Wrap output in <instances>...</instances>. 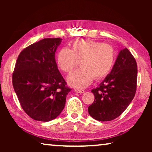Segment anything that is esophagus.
<instances>
[{"label": "esophagus", "mask_w": 152, "mask_h": 152, "mask_svg": "<svg viewBox=\"0 0 152 152\" xmlns=\"http://www.w3.org/2000/svg\"><path fill=\"white\" fill-rule=\"evenodd\" d=\"M75 92L79 93H84L85 92V91L82 90V89H75Z\"/></svg>", "instance_id": "esophagus-1"}]
</instances>
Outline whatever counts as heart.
I'll use <instances>...</instances> for the list:
<instances>
[{
  "instance_id": "heart-1",
  "label": "heart",
  "mask_w": 152,
  "mask_h": 152,
  "mask_svg": "<svg viewBox=\"0 0 152 152\" xmlns=\"http://www.w3.org/2000/svg\"><path fill=\"white\" fill-rule=\"evenodd\" d=\"M115 60L113 47L90 39L75 41L72 49L63 48L57 56V62L60 69L70 73L79 64L82 67L70 74L68 82L75 88L88 86L94 78L104 79L111 72Z\"/></svg>"
}]
</instances>
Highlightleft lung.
Wrapping results in <instances>:
<instances>
[{
  "label": "left lung",
  "mask_w": 152,
  "mask_h": 152,
  "mask_svg": "<svg viewBox=\"0 0 152 152\" xmlns=\"http://www.w3.org/2000/svg\"><path fill=\"white\" fill-rule=\"evenodd\" d=\"M136 61L127 48L120 50L111 72L93 89L94 102L88 113L99 121H110L123 113L132 102L137 87Z\"/></svg>",
  "instance_id": "1"
}]
</instances>
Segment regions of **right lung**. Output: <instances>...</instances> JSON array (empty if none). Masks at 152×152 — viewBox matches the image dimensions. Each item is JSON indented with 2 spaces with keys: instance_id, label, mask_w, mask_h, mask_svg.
I'll list each match as a JSON object with an SVG mask.
<instances>
[{
  "instance_id": "obj_1",
  "label": "right lung",
  "mask_w": 152,
  "mask_h": 152,
  "mask_svg": "<svg viewBox=\"0 0 152 152\" xmlns=\"http://www.w3.org/2000/svg\"><path fill=\"white\" fill-rule=\"evenodd\" d=\"M60 38H46L20 52L12 84L23 111L31 118L48 122L61 113L71 91L57 68L55 52Z\"/></svg>"
}]
</instances>
